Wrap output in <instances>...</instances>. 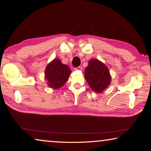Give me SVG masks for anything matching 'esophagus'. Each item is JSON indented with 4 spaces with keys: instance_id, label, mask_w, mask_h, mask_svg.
Here are the masks:
<instances>
[{
    "instance_id": "34e87169",
    "label": "esophagus",
    "mask_w": 151,
    "mask_h": 151,
    "mask_svg": "<svg viewBox=\"0 0 151 151\" xmlns=\"http://www.w3.org/2000/svg\"><path fill=\"white\" fill-rule=\"evenodd\" d=\"M76 70H79V71H81L82 70V67L81 66H78V67H76L75 68Z\"/></svg>"
}]
</instances>
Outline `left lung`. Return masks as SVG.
Masks as SVG:
<instances>
[{"label": "left lung", "mask_w": 151, "mask_h": 151, "mask_svg": "<svg viewBox=\"0 0 151 151\" xmlns=\"http://www.w3.org/2000/svg\"><path fill=\"white\" fill-rule=\"evenodd\" d=\"M85 78L90 88L97 93H101L111 82L108 68L98 59H90L85 70Z\"/></svg>", "instance_id": "obj_1"}]
</instances>
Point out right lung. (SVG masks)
I'll list each match as a JSON object with an SVG mask.
<instances>
[{
	"instance_id": "right-lung-1",
	"label": "right lung",
	"mask_w": 151,
	"mask_h": 151,
	"mask_svg": "<svg viewBox=\"0 0 151 151\" xmlns=\"http://www.w3.org/2000/svg\"><path fill=\"white\" fill-rule=\"evenodd\" d=\"M71 72L69 67L63 64L61 60L53 59L45 70V78L47 79L48 86L53 89L61 88L68 81Z\"/></svg>"
}]
</instances>
